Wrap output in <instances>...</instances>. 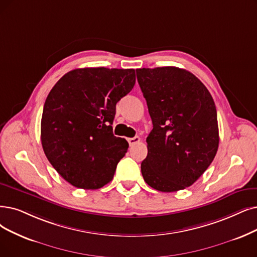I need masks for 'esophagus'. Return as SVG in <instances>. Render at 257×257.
Here are the masks:
<instances>
[{
  "mask_svg": "<svg viewBox=\"0 0 257 257\" xmlns=\"http://www.w3.org/2000/svg\"><path fill=\"white\" fill-rule=\"evenodd\" d=\"M127 141L130 143V146L133 147V146H135L136 143H138L140 141V138L138 136H135V137H133V138H128Z\"/></svg>",
  "mask_w": 257,
  "mask_h": 257,
  "instance_id": "esophagus-1",
  "label": "esophagus"
}]
</instances>
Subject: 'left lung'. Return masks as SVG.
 <instances>
[{
    "label": "left lung",
    "instance_id": "8db88e82",
    "mask_svg": "<svg viewBox=\"0 0 257 257\" xmlns=\"http://www.w3.org/2000/svg\"><path fill=\"white\" fill-rule=\"evenodd\" d=\"M153 130L141 173L150 187L176 192L196 181L218 150L217 112L208 88L190 71L174 67L139 68Z\"/></svg>",
    "mask_w": 257,
    "mask_h": 257
}]
</instances>
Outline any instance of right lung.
Returning <instances> with one entry per match:
<instances>
[{"label": "right lung", "mask_w": 257, "mask_h": 257, "mask_svg": "<svg viewBox=\"0 0 257 257\" xmlns=\"http://www.w3.org/2000/svg\"><path fill=\"white\" fill-rule=\"evenodd\" d=\"M135 82V69L77 68L49 91L41 141L51 166L71 186L96 190L114 177L128 143L114 136L111 124L117 102Z\"/></svg>", "instance_id": "1"}]
</instances>
